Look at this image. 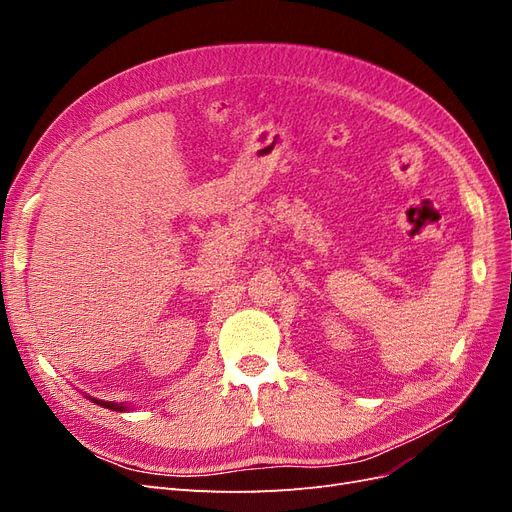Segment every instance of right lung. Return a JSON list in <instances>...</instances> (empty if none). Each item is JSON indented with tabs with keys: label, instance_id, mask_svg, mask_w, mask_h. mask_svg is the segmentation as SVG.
<instances>
[{
	"label": "right lung",
	"instance_id": "1",
	"mask_svg": "<svg viewBox=\"0 0 512 512\" xmlns=\"http://www.w3.org/2000/svg\"><path fill=\"white\" fill-rule=\"evenodd\" d=\"M94 399V397H91ZM96 404H100V406H104V408H108V410H115V412H123V410H128V406L126 404H113V401H102V399H94Z\"/></svg>",
	"mask_w": 512,
	"mask_h": 512
}]
</instances>
